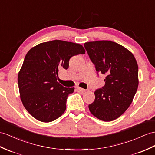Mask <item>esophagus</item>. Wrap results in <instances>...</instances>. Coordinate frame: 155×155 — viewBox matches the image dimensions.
Wrapping results in <instances>:
<instances>
[{"instance_id": "esophagus-1", "label": "esophagus", "mask_w": 155, "mask_h": 155, "mask_svg": "<svg viewBox=\"0 0 155 155\" xmlns=\"http://www.w3.org/2000/svg\"><path fill=\"white\" fill-rule=\"evenodd\" d=\"M77 91L78 92H80V93H84L85 91V90L84 89H82V88H81V87H77Z\"/></svg>"}]
</instances>
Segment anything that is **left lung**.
Returning <instances> with one entry per match:
<instances>
[{
	"label": "left lung",
	"instance_id": "8db88e82",
	"mask_svg": "<svg viewBox=\"0 0 155 155\" xmlns=\"http://www.w3.org/2000/svg\"><path fill=\"white\" fill-rule=\"evenodd\" d=\"M97 74L106 75L105 85L95 91V99L89 109L96 118L110 122L130 107L138 87V66L131 52L110 41L84 44Z\"/></svg>",
	"mask_w": 155,
	"mask_h": 155
}]
</instances>
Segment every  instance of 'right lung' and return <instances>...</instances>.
<instances>
[{"instance_id":"right-lung-1","label":"right lung","mask_w":155,"mask_h":155,"mask_svg":"<svg viewBox=\"0 0 155 155\" xmlns=\"http://www.w3.org/2000/svg\"><path fill=\"white\" fill-rule=\"evenodd\" d=\"M85 53L82 45L60 40L40 43L28 51L18 82L22 103L33 117L50 122L65 112L68 97L74 88L57 81L59 70L68 68L71 57Z\"/></svg>"}]
</instances>
